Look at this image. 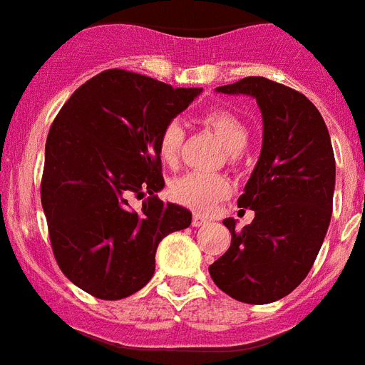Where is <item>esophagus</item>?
Instances as JSON below:
<instances>
[{
    "label": "esophagus",
    "mask_w": 365,
    "mask_h": 365,
    "mask_svg": "<svg viewBox=\"0 0 365 365\" xmlns=\"http://www.w3.org/2000/svg\"><path fill=\"white\" fill-rule=\"evenodd\" d=\"M206 222H207L206 217H202V215L192 217V226H197V228H198V226H202V225H206Z\"/></svg>",
    "instance_id": "esophagus-1"
}]
</instances>
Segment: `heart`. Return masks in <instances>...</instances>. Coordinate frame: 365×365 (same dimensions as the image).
<instances>
[{
  "instance_id": "heart-1",
  "label": "heart",
  "mask_w": 365,
  "mask_h": 365,
  "mask_svg": "<svg viewBox=\"0 0 365 365\" xmlns=\"http://www.w3.org/2000/svg\"><path fill=\"white\" fill-rule=\"evenodd\" d=\"M204 122L215 131L232 154H237L247 146L249 130L240 116L225 109L206 113ZM183 122L173 118L163 125L158 139L159 158L167 165H174L180 158L183 145ZM232 183L225 174L219 173H187L170 183V195L176 202L197 211H210L217 202L228 197Z\"/></svg>"
}]
</instances>
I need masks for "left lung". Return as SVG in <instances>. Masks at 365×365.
Returning a JSON list of instances; mask_svg holds the SVG:
<instances>
[{"label": "left lung", "mask_w": 365, "mask_h": 365, "mask_svg": "<svg viewBox=\"0 0 365 365\" xmlns=\"http://www.w3.org/2000/svg\"><path fill=\"white\" fill-rule=\"evenodd\" d=\"M215 91L258 102L263 140L237 200L254 211V220L241 232L235 219L222 220L232 243L211 263L210 274L235 301L269 304L289 295L319 254L332 217V143L317 107L286 85L252 76Z\"/></svg>", "instance_id": "1"}]
</instances>
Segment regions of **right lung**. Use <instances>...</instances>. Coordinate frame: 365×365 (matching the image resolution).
Listing matches in <instances>:
<instances>
[{
	"label": "right lung",
	"instance_id": "1",
	"mask_svg": "<svg viewBox=\"0 0 365 365\" xmlns=\"http://www.w3.org/2000/svg\"><path fill=\"white\" fill-rule=\"evenodd\" d=\"M202 88H173L106 70L68 98L46 139L42 174L51 249L72 284L103 301L146 286L159 241L191 225V211L159 200L165 187L159 133ZM150 197L140 212L131 196Z\"/></svg>",
	"mask_w": 365,
	"mask_h": 365
}]
</instances>
